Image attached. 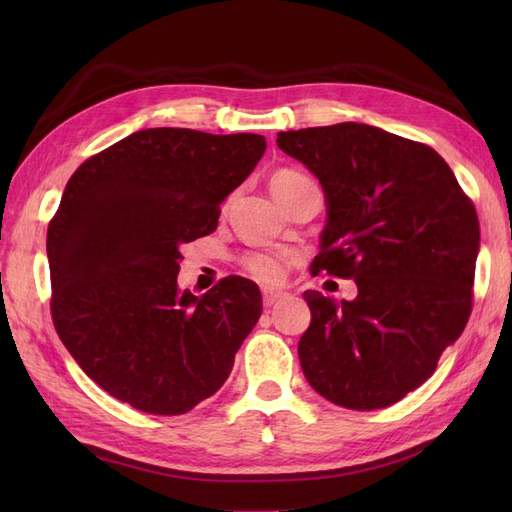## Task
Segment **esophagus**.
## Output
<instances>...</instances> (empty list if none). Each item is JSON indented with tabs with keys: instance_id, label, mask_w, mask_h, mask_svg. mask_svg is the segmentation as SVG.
Segmentation results:
<instances>
[{
	"instance_id": "esophagus-1",
	"label": "esophagus",
	"mask_w": 512,
	"mask_h": 512,
	"mask_svg": "<svg viewBox=\"0 0 512 512\" xmlns=\"http://www.w3.org/2000/svg\"><path fill=\"white\" fill-rule=\"evenodd\" d=\"M284 299V292L282 290H275V288H262V301H265L267 307L275 305L277 301Z\"/></svg>"
}]
</instances>
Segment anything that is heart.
I'll return each instance as SVG.
<instances>
[{
  "instance_id": "b5f03b06",
  "label": "heart",
  "mask_w": 512,
  "mask_h": 512,
  "mask_svg": "<svg viewBox=\"0 0 512 512\" xmlns=\"http://www.w3.org/2000/svg\"><path fill=\"white\" fill-rule=\"evenodd\" d=\"M303 179L307 177L297 173V170H277V173L271 177L269 185L271 190H277V188H286V185H292V183H299ZM243 265L262 282H280L284 277V262L271 254H250L245 256Z\"/></svg>"
}]
</instances>
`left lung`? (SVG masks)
<instances>
[{"mask_svg": "<svg viewBox=\"0 0 512 512\" xmlns=\"http://www.w3.org/2000/svg\"><path fill=\"white\" fill-rule=\"evenodd\" d=\"M277 147L324 190L318 275L359 294L303 297L312 322L299 361L312 389L350 410H378L418 389L472 312L480 228L472 200L440 153L367 123L288 130Z\"/></svg>", "mask_w": 512, "mask_h": 512, "instance_id": "left-lung-1", "label": "left lung"}]
</instances>
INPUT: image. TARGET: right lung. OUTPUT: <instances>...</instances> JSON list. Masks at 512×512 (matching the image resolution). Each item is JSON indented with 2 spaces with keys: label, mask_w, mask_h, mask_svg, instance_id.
<instances>
[{
  "label": "right lung",
  "mask_w": 512,
  "mask_h": 512,
  "mask_svg": "<svg viewBox=\"0 0 512 512\" xmlns=\"http://www.w3.org/2000/svg\"><path fill=\"white\" fill-rule=\"evenodd\" d=\"M265 149L260 134L149 128L70 177L46 235L51 314L74 361L123 404L185 414L230 376L260 290L230 275L200 297L181 292L179 250L218 228Z\"/></svg>",
  "instance_id": "1"
}]
</instances>
